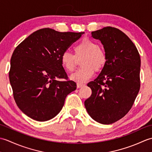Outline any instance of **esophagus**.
<instances>
[{"label":"esophagus","mask_w":152,"mask_h":152,"mask_svg":"<svg viewBox=\"0 0 152 152\" xmlns=\"http://www.w3.org/2000/svg\"><path fill=\"white\" fill-rule=\"evenodd\" d=\"M83 86H84V84H83V83H77V88H82V87H83Z\"/></svg>","instance_id":"esophagus-1"}]
</instances>
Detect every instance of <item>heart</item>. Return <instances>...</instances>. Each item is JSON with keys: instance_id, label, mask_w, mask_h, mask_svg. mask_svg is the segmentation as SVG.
<instances>
[{"instance_id": "1", "label": "heart", "mask_w": 152, "mask_h": 152, "mask_svg": "<svg viewBox=\"0 0 152 152\" xmlns=\"http://www.w3.org/2000/svg\"><path fill=\"white\" fill-rule=\"evenodd\" d=\"M74 55L64 51L61 56L63 67L69 72H73L78 60L82 67L70 76L71 80L78 83H84L89 80L96 72H100L105 67L108 61L106 51L95 41L85 38L74 48Z\"/></svg>"}]
</instances>
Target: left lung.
Wrapping results in <instances>:
<instances>
[{"label":"left lung","instance_id":"left-lung-1","mask_svg":"<svg viewBox=\"0 0 152 152\" xmlns=\"http://www.w3.org/2000/svg\"><path fill=\"white\" fill-rule=\"evenodd\" d=\"M91 34L101 41L108 61L97 78L88 83L92 94L85 101V107L95 121L112 124L127 114L139 92L140 55L118 28L106 27Z\"/></svg>","mask_w":152,"mask_h":152}]
</instances>
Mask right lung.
Segmentation results:
<instances>
[{"label":"right lung","mask_w":152,"mask_h":152,"mask_svg":"<svg viewBox=\"0 0 152 152\" xmlns=\"http://www.w3.org/2000/svg\"><path fill=\"white\" fill-rule=\"evenodd\" d=\"M84 33H61L50 28L34 32L15 48L9 78L19 108L38 121L50 120L76 90L61 63V56ZM64 79V81H59Z\"/></svg>","instance_id":"1"}]
</instances>
